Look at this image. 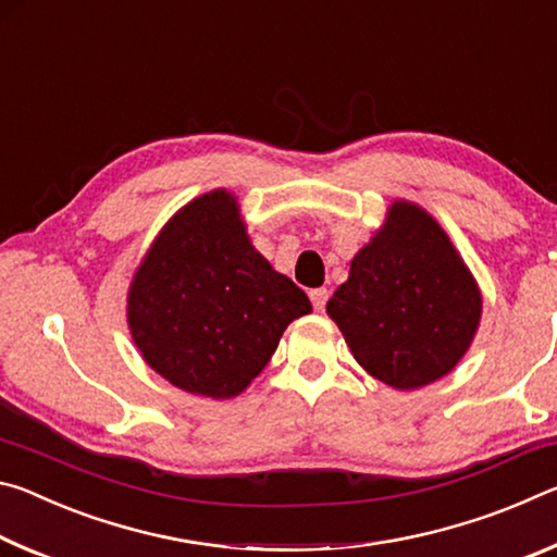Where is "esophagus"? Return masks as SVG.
I'll use <instances>...</instances> for the list:
<instances>
[{
    "label": "esophagus",
    "instance_id": "esophagus-1",
    "mask_svg": "<svg viewBox=\"0 0 557 557\" xmlns=\"http://www.w3.org/2000/svg\"><path fill=\"white\" fill-rule=\"evenodd\" d=\"M309 299H312V305H314L317 312H322L324 305H326V299H329V289L326 287H317V289L309 292Z\"/></svg>",
    "mask_w": 557,
    "mask_h": 557
}]
</instances>
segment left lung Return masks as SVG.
Masks as SVG:
<instances>
[{"instance_id":"obj_1","label":"left lung","mask_w":557,"mask_h":557,"mask_svg":"<svg viewBox=\"0 0 557 557\" xmlns=\"http://www.w3.org/2000/svg\"><path fill=\"white\" fill-rule=\"evenodd\" d=\"M326 314L373 379L414 391L447 375L482 319V292L440 223L395 201Z\"/></svg>"}]
</instances>
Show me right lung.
I'll use <instances>...</instances> for the list:
<instances>
[{"label":"right lung","mask_w":557,"mask_h":557,"mask_svg":"<svg viewBox=\"0 0 557 557\" xmlns=\"http://www.w3.org/2000/svg\"><path fill=\"white\" fill-rule=\"evenodd\" d=\"M312 305L252 248L235 196L186 203L147 250L127 295L145 361L176 388L235 398L265 369L292 319Z\"/></svg>","instance_id":"1"}]
</instances>
